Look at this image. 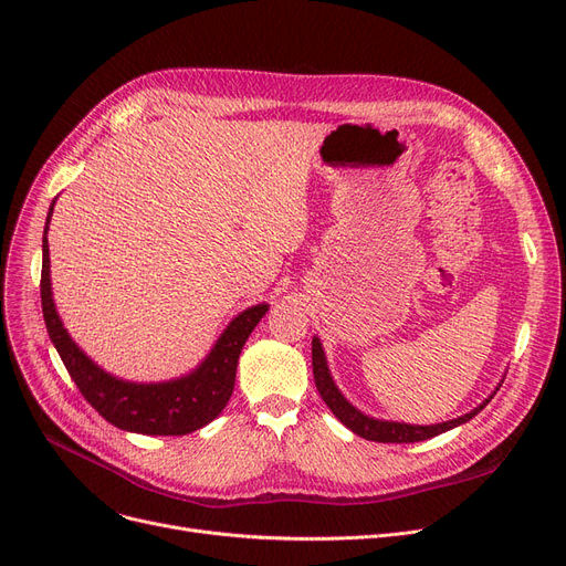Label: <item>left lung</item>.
I'll return each mask as SVG.
<instances>
[{
    "label": "left lung",
    "mask_w": 566,
    "mask_h": 566,
    "mask_svg": "<svg viewBox=\"0 0 566 566\" xmlns=\"http://www.w3.org/2000/svg\"><path fill=\"white\" fill-rule=\"evenodd\" d=\"M312 367H314V382H316V390L321 395V399L325 401V406H328L335 418L346 427L350 429L353 433H358L360 438L365 440H374V442H420V440H429L438 433H444L450 431L459 424H465L468 420H472L474 415H478L491 399L493 395L500 390L497 388L489 395V399H484L478 408H472L470 412L461 415V418H454V420H448V422H440V424H406V422H392V420H376V418H369V415H365L363 410L355 408L335 385L333 376H331V369H328V360H325V353H323V344L318 337L312 339Z\"/></svg>",
    "instance_id": "8db88e82"
}]
</instances>
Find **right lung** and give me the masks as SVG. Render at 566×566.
<instances>
[{
  "label": "right lung",
  "mask_w": 566,
  "mask_h": 566,
  "mask_svg": "<svg viewBox=\"0 0 566 566\" xmlns=\"http://www.w3.org/2000/svg\"><path fill=\"white\" fill-rule=\"evenodd\" d=\"M54 211V201L48 211L43 231V271H41V305L48 335L66 365L82 397L92 403L103 418L124 431L146 436H186L208 422H213L224 410L235 380L238 355L256 323L265 316L268 305H254L238 314L213 344L201 365L190 374L163 382H133L116 378L101 369L73 342L56 314L50 282V245L48 229Z\"/></svg>",
  "instance_id": "add662e5"
}]
</instances>
